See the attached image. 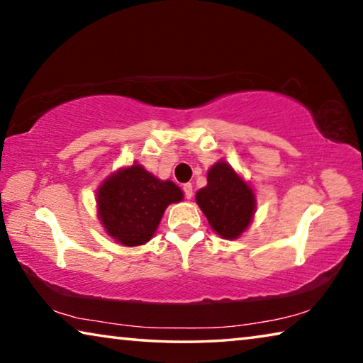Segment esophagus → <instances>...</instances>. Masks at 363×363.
Returning <instances> with one entry per match:
<instances>
[{"instance_id": "obj_1", "label": "esophagus", "mask_w": 363, "mask_h": 363, "mask_svg": "<svg viewBox=\"0 0 363 363\" xmlns=\"http://www.w3.org/2000/svg\"><path fill=\"white\" fill-rule=\"evenodd\" d=\"M182 190H184V194H186V199H187V200L192 199V196H194V186H192V184H190V182L184 184Z\"/></svg>"}]
</instances>
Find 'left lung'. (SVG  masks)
Instances as JSON below:
<instances>
[{
	"label": "left lung",
	"instance_id": "8db88e82",
	"mask_svg": "<svg viewBox=\"0 0 363 363\" xmlns=\"http://www.w3.org/2000/svg\"><path fill=\"white\" fill-rule=\"evenodd\" d=\"M208 184L195 194V201L213 232L224 240H235L253 223L256 194L229 163L219 160L208 169Z\"/></svg>",
	"mask_w": 363,
	"mask_h": 363
}]
</instances>
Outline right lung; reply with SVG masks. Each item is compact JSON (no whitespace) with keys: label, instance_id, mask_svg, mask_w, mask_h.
<instances>
[{"label":"right lung","instance_id":"right-lung-1","mask_svg":"<svg viewBox=\"0 0 363 363\" xmlns=\"http://www.w3.org/2000/svg\"><path fill=\"white\" fill-rule=\"evenodd\" d=\"M184 199L173 181H162L143 164L121 167L96 190V206L104 230L123 247H139L155 235L163 213Z\"/></svg>","mask_w":363,"mask_h":363}]
</instances>
